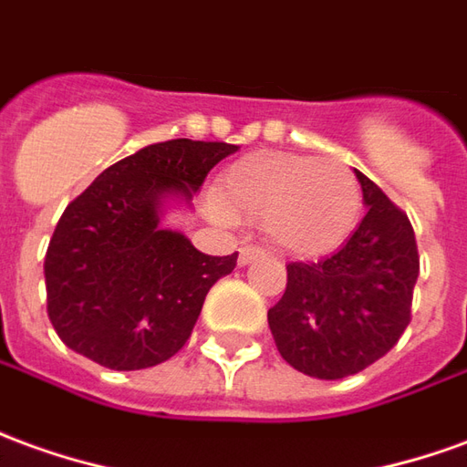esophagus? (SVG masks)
<instances>
[{
	"instance_id": "esophagus-1",
	"label": "esophagus",
	"mask_w": 467,
	"mask_h": 467,
	"mask_svg": "<svg viewBox=\"0 0 467 467\" xmlns=\"http://www.w3.org/2000/svg\"><path fill=\"white\" fill-rule=\"evenodd\" d=\"M257 257H263V250L260 247H243L240 250V255H237V265H250L253 260H257Z\"/></svg>"
}]
</instances>
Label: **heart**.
Listing matches in <instances>:
<instances>
[{
  "instance_id": "obj_1",
  "label": "heart",
  "mask_w": 467,
  "mask_h": 467,
  "mask_svg": "<svg viewBox=\"0 0 467 467\" xmlns=\"http://www.w3.org/2000/svg\"><path fill=\"white\" fill-rule=\"evenodd\" d=\"M207 207L220 220H260L267 240L288 255L321 257L357 230L364 194L338 161L257 151L224 169Z\"/></svg>"
}]
</instances>
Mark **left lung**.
Returning <instances> with one entry per match:
<instances>
[{"instance_id": "obj_1", "label": "left lung", "mask_w": 467, "mask_h": 467, "mask_svg": "<svg viewBox=\"0 0 467 467\" xmlns=\"http://www.w3.org/2000/svg\"><path fill=\"white\" fill-rule=\"evenodd\" d=\"M367 214L336 253L288 263L285 293L267 326L280 357L316 379L367 369L400 341L412 316L420 255L412 224L354 169Z\"/></svg>"}]
</instances>
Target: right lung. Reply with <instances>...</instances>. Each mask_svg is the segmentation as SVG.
Returning a JSON list of instances; mask_svg holds the SVG:
<instances>
[{"label":"right lung","mask_w":467,"mask_h":467,"mask_svg":"<svg viewBox=\"0 0 467 467\" xmlns=\"http://www.w3.org/2000/svg\"><path fill=\"white\" fill-rule=\"evenodd\" d=\"M237 151L224 141H171L109 166L67 204L45 255L47 316L75 354L100 367H156L187 344L210 288L237 265L200 253L161 224L192 207L212 166Z\"/></svg>","instance_id":"right-lung-1"}]
</instances>
